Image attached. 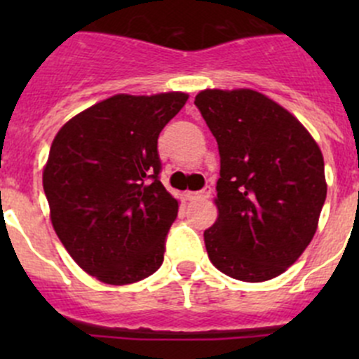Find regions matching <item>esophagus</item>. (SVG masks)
<instances>
[{
  "label": "esophagus",
  "instance_id": "obj_1",
  "mask_svg": "<svg viewBox=\"0 0 359 359\" xmlns=\"http://www.w3.org/2000/svg\"><path fill=\"white\" fill-rule=\"evenodd\" d=\"M210 194H212V187L206 186L201 191H198V193H187V198H191V200H200V198H210Z\"/></svg>",
  "mask_w": 359,
  "mask_h": 359
}]
</instances>
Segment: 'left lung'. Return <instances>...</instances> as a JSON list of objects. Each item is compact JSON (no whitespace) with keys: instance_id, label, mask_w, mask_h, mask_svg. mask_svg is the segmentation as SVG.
I'll use <instances>...</instances> for the list:
<instances>
[{"instance_id":"8db88e82","label":"left lung","mask_w":359,"mask_h":359,"mask_svg":"<svg viewBox=\"0 0 359 359\" xmlns=\"http://www.w3.org/2000/svg\"><path fill=\"white\" fill-rule=\"evenodd\" d=\"M194 104L220 154L219 217L203 234L210 260L234 280H273L316 233L323 154L295 116L255 90H203Z\"/></svg>"}]
</instances>
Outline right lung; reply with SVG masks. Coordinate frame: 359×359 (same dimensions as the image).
<instances>
[{
  "instance_id": "obj_1",
  "label": "right lung",
  "mask_w": 359,
  "mask_h": 359,
  "mask_svg": "<svg viewBox=\"0 0 359 359\" xmlns=\"http://www.w3.org/2000/svg\"><path fill=\"white\" fill-rule=\"evenodd\" d=\"M189 95L109 97L69 119L50 147L43 189L69 255L107 285L156 273L179 201L159 182L158 137Z\"/></svg>"
}]
</instances>
